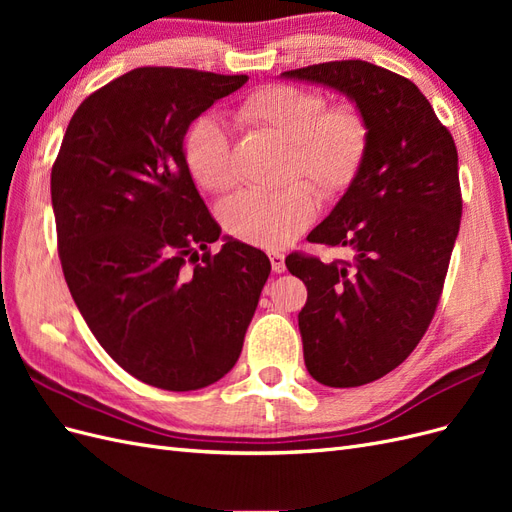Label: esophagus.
<instances>
[{"mask_svg": "<svg viewBox=\"0 0 512 512\" xmlns=\"http://www.w3.org/2000/svg\"><path fill=\"white\" fill-rule=\"evenodd\" d=\"M269 260H271V267L275 273H282L286 269V256L282 252H271Z\"/></svg>", "mask_w": 512, "mask_h": 512, "instance_id": "1", "label": "esophagus"}]
</instances>
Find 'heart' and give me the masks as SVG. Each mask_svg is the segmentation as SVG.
<instances>
[{
  "instance_id": "heart-1",
  "label": "heart",
  "mask_w": 512,
  "mask_h": 512,
  "mask_svg": "<svg viewBox=\"0 0 512 512\" xmlns=\"http://www.w3.org/2000/svg\"><path fill=\"white\" fill-rule=\"evenodd\" d=\"M247 126L267 130L290 145L284 179L305 177L316 190L335 198L361 175L369 151V123L359 106H329L318 89L273 83L250 91L235 106ZM185 162L198 185L222 194L235 185L230 134L222 121L203 117L185 134ZM318 200L307 183L292 181L280 190L239 192L220 207L232 237L265 250H280L316 220Z\"/></svg>"
}]
</instances>
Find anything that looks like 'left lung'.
I'll return each instance as SVG.
<instances>
[{"label":"left lung","mask_w":512,"mask_h":512,"mask_svg":"<svg viewBox=\"0 0 512 512\" xmlns=\"http://www.w3.org/2000/svg\"><path fill=\"white\" fill-rule=\"evenodd\" d=\"M282 76L346 94L369 123L361 175L307 235L352 247L354 258H286L307 286L299 312L307 371L324 386H361L404 363L436 314L461 222L457 147L421 89L369 61Z\"/></svg>","instance_id":"left-lung-1"}]
</instances>
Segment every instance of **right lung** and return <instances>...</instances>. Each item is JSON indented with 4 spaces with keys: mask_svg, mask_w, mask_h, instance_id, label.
Segmentation results:
<instances>
[{
    "mask_svg": "<svg viewBox=\"0 0 512 512\" xmlns=\"http://www.w3.org/2000/svg\"><path fill=\"white\" fill-rule=\"evenodd\" d=\"M245 74L136 68L72 115L51 170L57 250L72 299L111 359L145 384L196 391L235 367L271 273L224 237L183 136Z\"/></svg>",
    "mask_w": 512,
    "mask_h": 512,
    "instance_id": "add662e5",
    "label": "right lung"
}]
</instances>
